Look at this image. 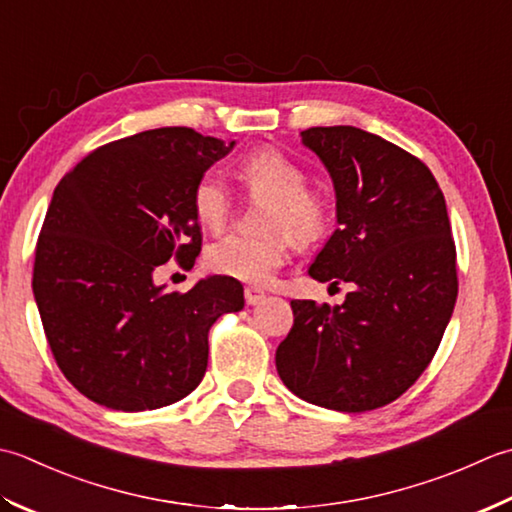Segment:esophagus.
<instances>
[{
  "instance_id": "34e87169",
  "label": "esophagus",
  "mask_w": 512,
  "mask_h": 512,
  "mask_svg": "<svg viewBox=\"0 0 512 512\" xmlns=\"http://www.w3.org/2000/svg\"><path fill=\"white\" fill-rule=\"evenodd\" d=\"M265 300V291L254 289V287H247L245 289V302L247 305H260V302Z\"/></svg>"
}]
</instances>
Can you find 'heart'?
<instances>
[{"label":"heart","instance_id":"b5f03b06","mask_svg":"<svg viewBox=\"0 0 512 512\" xmlns=\"http://www.w3.org/2000/svg\"><path fill=\"white\" fill-rule=\"evenodd\" d=\"M238 179L263 210V236L229 234L207 247L205 265L218 276L247 285H267L285 265L289 238L296 247H311L331 227L329 196L307 185V172L274 148L249 152L238 163ZM192 210L205 229L221 232L232 216V194L216 174L207 172L192 190Z\"/></svg>","mask_w":512,"mask_h":512}]
</instances>
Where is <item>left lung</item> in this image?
Here are the masks:
<instances>
[{
	"label": "left lung",
	"instance_id": "1",
	"mask_svg": "<svg viewBox=\"0 0 512 512\" xmlns=\"http://www.w3.org/2000/svg\"><path fill=\"white\" fill-rule=\"evenodd\" d=\"M336 187L338 229L309 267L351 283L342 305L291 300L294 327L276 369L298 398L342 413L398 400L429 367L457 300L455 241L444 194L406 150L353 125L309 128Z\"/></svg>",
	"mask_w": 512,
	"mask_h": 512
}]
</instances>
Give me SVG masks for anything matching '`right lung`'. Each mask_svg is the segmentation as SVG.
Returning a JSON list of instances; mask_svg holds the SVG:
<instances>
[{
	"mask_svg": "<svg viewBox=\"0 0 512 512\" xmlns=\"http://www.w3.org/2000/svg\"><path fill=\"white\" fill-rule=\"evenodd\" d=\"M232 148L192 128L145 130L101 145L55 187L33 294L57 367L88 400L152 411L201 384L207 333L245 307L243 285L210 276L181 294L152 274L170 258L194 265L192 190Z\"/></svg>",
	"mask_w": 512,
	"mask_h": 512,
	"instance_id": "add662e5",
	"label": "right lung"
}]
</instances>
